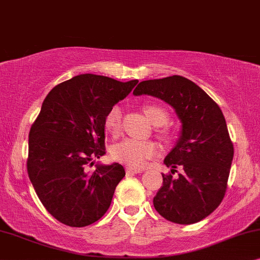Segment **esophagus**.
<instances>
[{
	"label": "esophagus",
	"mask_w": 260,
	"mask_h": 260,
	"mask_svg": "<svg viewBox=\"0 0 260 260\" xmlns=\"http://www.w3.org/2000/svg\"><path fill=\"white\" fill-rule=\"evenodd\" d=\"M144 169H136V168H131V166H127L126 168V174L127 175H136V174H140L143 172Z\"/></svg>",
	"instance_id": "34e87169"
}]
</instances>
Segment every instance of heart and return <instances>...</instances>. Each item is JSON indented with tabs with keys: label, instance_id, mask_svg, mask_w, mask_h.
<instances>
[{
	"label": "heart",
	"instance_id": "1",
	"mask_svg": "<svg viewBox=\"0 0 260 260\" xmlns=\"http://www.w3.org/2000/svg\"><path fill=\"white\" fill-rule=\"evenodd\" d=\"M144 112L154 126H162L169 119V114L164 108L157 105H146ZM121 119H122V109L119 106H113L108 110L105 117V127L110 134L117 136L121 129ZM157 152V146L151 141H140L128 138L112 148V155L114 159L131 168L140 169L145 166L148 159H151Z\"/></svg>",
	"mask_w": 260,
	"mask_h": 260
}]
</instances>
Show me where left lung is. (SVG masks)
I'll return each instance as SVG.
<instances>
[{
  "label": "left lung",
  "instance_id": "left-lung-1",
  "mask_svg": "<svg viewBox=\"0 0 260 260\" xmlns=\"http://www.w3.org/2000/svg\"><path fill=\"white\" fill-rule=\"evenodd\" d=\"M134 96L150 95L175 109L181 121V134L164 159L178 177L162 175V186L153 199L157 212L166 220L191 224L215 210L227 189L234 148L220 107L199 85L170 76L138 84Z\"/></svg>",
  "mask_w": 260,
  "mask_h": 260
}]
</instances>
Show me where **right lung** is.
<instances>
[{"label":"right lung","mask_w":260,"mask_h":260,"mask_svg":"<svg viewBox=\"0 0 260 260\" xmlns=\"http://www.w3.org/2000/svg\"><path fill=\"white\" fill-rule=\"evenodd\" d=\"M83 74L55 85L30 127L27 171L34 190L54 219L70 227L96 222L108 210L124 177L119 162L98 164L106 154L105 117L138 84Z\"/></svg>","instance_id":"1"}]
</instances>
